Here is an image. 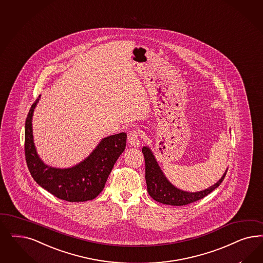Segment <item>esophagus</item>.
Here are the masks:
<instances>
[{"instance_id": "esophagus-1", "label": "esophagus", "mask_w": 263, "mask_h": 263, "mask_svg": "<svg viewBox=\"0 0 263 263\" xmlns=\"http://www.w3.org/2000/svg\"><path fill=\"white\" fill-rule=\"evenodd\" d=\"M127 141L134 147H139V145H140L139 133L137 130H130L127 135Z\"/></svg>"}]
</instances>
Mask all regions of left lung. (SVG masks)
<instances>
[{"mask_svg": "<svg viewBox=\"0 0 263 263\" xmlns=\"http://www.w3.org/2000/svg\"><path fill=\"white\" fill-rule=\"evenodd\" d=\"M142 153L144 155L145 179L148 194L154 200L166 205L183 206L203 198L206 195L212 193L215 189L220 186L228 171V170H226L222 177L213 186H209L208 189H205L200 192L190 193L186 191H182L170 183L163 174V172L161 171L158 161L148 146H144L142 148Z\"/></svg>", "mask_w": 263, "mask_h": 263, "instance_id": "left-lung-1", "label": "left lung"}]
</instances>
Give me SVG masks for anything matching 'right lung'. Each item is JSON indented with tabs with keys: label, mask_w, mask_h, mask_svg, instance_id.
<instances>
[{
	"label": "right lung",
	"mask_w": 263,
	"mask_h": 263,
	"mask_svg": "<svg viewBox=\"0 0 263 263\" xmlns=\"http://www.w3.org/2000/svg\"><path fill=\"white\" fill-rule=\"evenodd\" d=\"M41 96L32 104L25 123V158L34 181L60 199L69 202L92 200L102 193L120 155L127 144V134L104 137L84 161L68 168L48 166L39 157L33 138L32 119Z\"/></svg>",
	"instance_id": "obj_1"
}]
</instances>
